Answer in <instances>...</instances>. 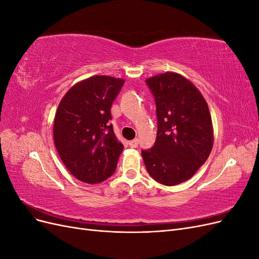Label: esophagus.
Returning <instances> with one entry per match:
<instances>
[{"label":"esophagus","mask_w":259,"mask_h":259,"mask_svg":"<svg viewBox=\"0 0 259 259\" xmlns=\"http://www.w3.org/2000/svg\"><path fill=\"white\" fill-rule=\"evenodd\" d=\"M138 144H139V140L137 138L136 139H133V140H131V142H128V145H130L131 148H136L138 146Z\"/></svg>","instance_id":"34e87169"}]
</instances>
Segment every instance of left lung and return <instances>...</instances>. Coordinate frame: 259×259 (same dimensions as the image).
Here are the masks:
<instances>
[{
    "mask_svg": "<svg viewBox=\"0 0 259 259\" xmlns=\"http://www.w3.org/2000/svg\"><path fill=\"white\" fill-rule=\"evenodd\" d=\"M154 97L158 133L153 147L142 150L155 182L175 186L190 179L213 148V124L205 99L184 76L166 72L146 80Z\"/></svg>",
    "mask_w": 259,
    "mask_h": 259,
    "instance_id": "1",
    "label": "left lung"
}]
</instances>
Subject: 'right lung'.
<instances>
[{"instance_id": "obj_1", "label": "right lung", "mask_w": 259, "mask_h": 259, "mask_svg": "<svg viewBox=\"0 0 259 259\" xmlns=\"http://www.w3.org/2000/svg\"><path fill=\"white\" fill-rule=\"evenodd\" d=\"M124 82L95 75L70 89L58 106L55 146L68 170L83 183L99 184L116 168L124 147L109 121Z\"/></svg>"}]
</instances>
